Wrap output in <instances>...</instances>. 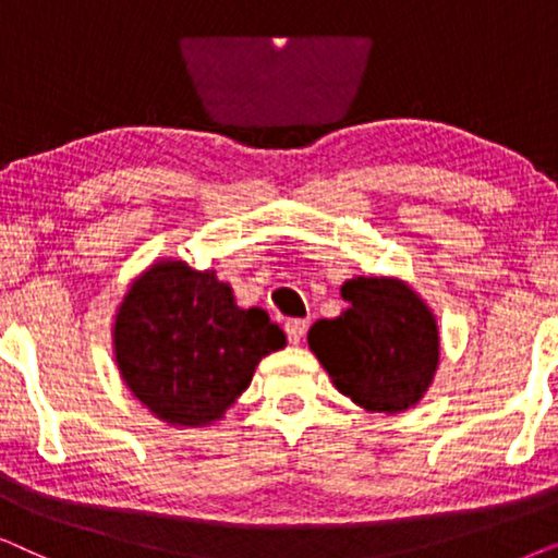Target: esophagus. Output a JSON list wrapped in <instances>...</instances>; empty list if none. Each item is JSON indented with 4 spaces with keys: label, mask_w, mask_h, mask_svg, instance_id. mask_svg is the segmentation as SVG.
<instances>
[{
    "label": "esophagus",
    "mask_w": 558,
    "mask_h": 558,
    "mask_svg": "<svg viewBox=\"0 0 558 558\" xmlns=\"http://www.w3.org/2000/svg\"><path fill=\"white\" fill-rule=\"evenodd\" d=\"M284 330H287L289 342L296 345V342L304 338V332H307V323H304V319H289V323L284 325Z\"/></svg>",
    "instance_id": "esophagus-1"
}]
</instances>
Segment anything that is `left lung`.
<instances>
[{"label":"left lung","mask_w":558,"mask_h":558,"mask_svg":"<svg viewBox=\"0 0 558 558\" xmlns=\"http://www.w3.org/2000/svg\"><path fill=\"white\" fill-rule=\"evenodd\" d=\"M340 294L348 310L317 319L307 335L335 388L378 414L416 407L439 368V327L429 304L396 277L348 279Z\"/></svg>","instance_id":"obj_1"}]
</instances>
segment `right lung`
<instances>
[{
  "label": "right lung",
  "instance_id": "1",
  "mask_svg": "<svg viewBox=\"0 0 558 558\" xmlns=\"http://www.w3.org/2000/svg\"><path fill=\"white\" fill-rule=\"evenodd\" d=\"M287 345L262 307L241 310L216 271L162 258L132 281L113 317V355L136 399L170 426H208Z\"/></svg>",
  "mask_w": 558,
  "mask_h": 558
}]
</instances>
